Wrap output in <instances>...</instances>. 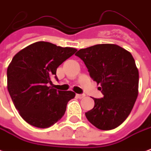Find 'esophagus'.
Masks as SVG:
<instances>
[{
	"mask_svg": "<svg viewBox=\"0 0 151 151\" xmlns=\"http://www.w3.org/2000/svg\"><path fill=\"white\" fill-rule=\"evenodd\" d=\"M76 96H77V98H80V99H81V98H83L86 97L85 94H78H78H76Z\"/></svg>",
	"mask_w": 151,
	"mask_h": 151,
	"instance_id": "obj_1",
	"label": "esophagus"
}]
</instances>
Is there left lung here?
Returning a JSON list of instances; mask_svg holds the SVG:
<instances>
[{
  "mask_svg": "<svg viewBox=\"0 0 151 151\" xmlns=\"http://www.w3.org/2000/svg\"><path fill=\"white\" fill-rule=\"evenodd\" d=\"M76 56L84 61L90 77L101 85L103 98H93L94 106L86 113L98 129L110 130L123 122L138 93V70L131 53L114 44L81 49Z\"/></svg>",
  "mask_w": 151,
  "mask_h": 151,
  "instance_id": "8db88e82",
  "label": "left lung"
}]
</instances>
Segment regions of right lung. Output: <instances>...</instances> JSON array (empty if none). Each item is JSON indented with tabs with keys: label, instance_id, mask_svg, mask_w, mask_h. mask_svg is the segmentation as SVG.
Listing matches in <instances>:
<instances>
[{
	"label": "right lung",
	"instance_id": "add662e5",
	"mask_svg": "<svg viewBox=\"0 0 151 151\" xmlns=\"http://www.w3.org/2000/svg\"><path fill=\"white\" fill-rule=\"evenodd\" d=\"M77 51L45 41H37L19 51L7 69V87L14 106L24 121L48 128L61 119L73 91L53 89L51 78L58 67Z\"/></svg>",
	"mask_w": 151,
	"mask_h": 151
}]
</instances>
